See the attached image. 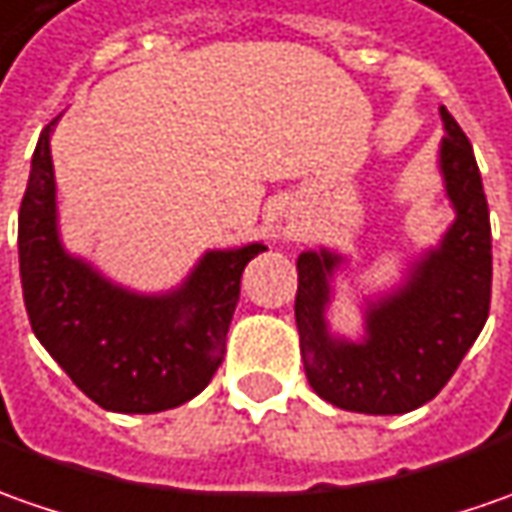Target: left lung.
I'll return each instance as SVG.
<instances>
[{
    "label": "left lung",
    "instance_id": "obj_1",
    "mask_svg": "<svg viewBox=\"0 0 512 512\" xmlns=\"http://www.w3.org/2000/svg\"><path fill=\"white\" fill-rule=\"evenodd\" d=\"M439 118L445 138L436 167L453 218L436 243L405 263L391 289H357V337L328 323L337 277L354 286V260L326 246L297 257L294 320L306 377L317 397L343 411L391 416L431 402L487 323L493 246L485 186L456 118L445 107Z\"/></svg>",
    "mask_w": 512,
    "mask_h": 512
}]
</instances>
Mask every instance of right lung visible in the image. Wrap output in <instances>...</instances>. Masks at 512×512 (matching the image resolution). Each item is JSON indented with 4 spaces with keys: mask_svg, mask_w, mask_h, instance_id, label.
Returning a JSON list of instances; mask_svg holds the SVG:
<instances>
[{
    "mask_svg": "<svg viewBox=\"0 0 512 512\" xmlns=\"http://www.w3.org/2000/svg\"><path fill=\"white\" fill-rule=\"evenodd\" d=\"M47 124L19 206V272L36 340L104 411L158 414L198 397L218 371L246 263L266 246L206 249L178 286L135 291L73 255L59 229Z\"/></svg>",
    "mask_w": 512,
    "mask_h": 512,
    "instance_id": "right-lung-1",
    "label": "right lung"
}]
</instances>
